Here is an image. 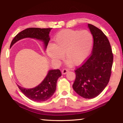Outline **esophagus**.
Masks as SVG:
<instances>
[{"mask_svg": "<svg viewBox=\"0 0 123 123\" xmlns=\"http://www.w3.org/2000/svg\"><path fill=\"white\" fill-rule=\"evenodd\" d=\"M68 72H69V70H68L67 69H66V68H64V69L62 70V74H66Z\"/></svg>", "mask_w": 123, "mask_h": 123, "instance_id": "obj_1", "label": "esophagus"}]
</instances>
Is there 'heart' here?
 Wrapping results in <instances>:
<instances>
[{"mask_svg": "<svg viewBox=\"0 0 123 123\" xmlns=\"http://www.w3.org/2000/svg\"><path fill=\"white\" fill-rule=\"evenodd\" d=\"M49 44L47 54L54 62H59L64 54L67 63L79 65L89 55L93 42V35L88 30L67 29L59 32Z\"/></svg>", "mask_w": 123, "mask_h": 123, "instance_id": "obj_1", "label": "heart"}]
</instances>
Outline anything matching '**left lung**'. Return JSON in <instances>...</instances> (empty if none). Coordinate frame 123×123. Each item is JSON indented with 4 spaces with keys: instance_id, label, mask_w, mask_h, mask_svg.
<instances>
[{
    "instance_id": "1",
    "label": "left lung",
    "mask_w": 123,
    "mask_h": 123,
    "mask_svg": "<svg viewBox=\"0 0 123 123\" xmlns=\"http://www.w3.org/2000/svg\"><path fill=\"white\" fill-rule=\"evenodd\" d=\"M93 37L92 53L82 65L75 70L74 90L86 99L97 97L110 81L113 55L106 36L96 26L88 24Z\"/></svg>"
}]
</instances>
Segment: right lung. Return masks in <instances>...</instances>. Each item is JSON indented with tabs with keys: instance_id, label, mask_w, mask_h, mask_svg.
Instances as JSON below:
<instances>
[{
	"instance_id": "right-lung-1",
	"label": "right lung",
	"mask_w": 123,
	"mask_h": 123,
	"mask_svg": "<svg viewBox=\"0 0 123 123\" xmlns=\"http://www.w3.org/2000/svg\"><path fill=\"white\" fill-rule=\"evenodd\" d=\"M52 28H28L20 32L12 41L10 47L19 39L30 37L39 39L44 42L46 48L49 41V32ZM61 76V73L59 69L49 70L46 78L38 86L33 88H25L17 85V86L22 92L33 101L41 102L47 100L53 95L56 88L57 79Z\"/></svg>"
}]
</instances>
